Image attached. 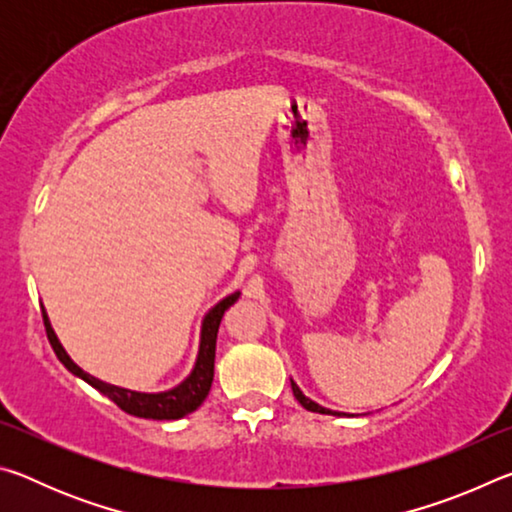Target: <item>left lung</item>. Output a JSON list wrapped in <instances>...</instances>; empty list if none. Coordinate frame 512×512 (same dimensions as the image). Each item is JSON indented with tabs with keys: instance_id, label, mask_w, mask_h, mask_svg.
<instances>
[{
	"instance_id": "obj_1",
	"label": "left lung",
	"mask_w": 512,
	"mask_h": 512,
	"mask_svg": "<svg viewBox=\"0 0 512 512\" xmlns=\"http://www.w3.org/2000/svg\"><path fill=\"white\" fill-rule=\"evenodd\" d=\"M291 388H293V395H296V400H298L302 406H305L307 411H314V413H325V415H341V413H334V411L325 409V406H320V404H316V402H311L309 397L302 395V391H300V388H298L296 384H293V381H291Z\"/></svg>"
}]
</instances>
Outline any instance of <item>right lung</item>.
I'll list each match as a JSON object with an SVG mask.
<instances>
[{"label": "right lung", "instance_id": "1", "mask_svg": "<svg viewBox=\"0 0 512 512\" xmlns=\"http://www.w3.org/2000/svg\"><path fill=\"white\" fill-rule=\"evenodd\" d=\"M237 298H239V293H232V296L221 300L219 305H216L210 314L205 316L203 329H201V350H198V359H196L192 375H189L180 386L171 388V391H164V393L126 391V388L106 384V381L88 375V372H83L72 359L67 357V352L63 350V345L58 343L54 329H51V325H49V318L45 311H42V320H45L47 339L51 343V348H54L56 357L60 359V363H63L69 372H74L76 377L88 381V384L97 388L99 393L110 397V400L115 402L121 411L131 413V415H135V418L178 420V418H183V415L196 411L198 406L203 404L207 393H210L212 379H214L216 334H219V325H221L225 309H228L230 305H235Z\"/></svg>", "mask_w": 512, "mask_h": 512}]
</instances>
